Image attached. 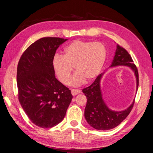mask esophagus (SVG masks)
I'll use <instances>...</instances> for the list:
<instances>
[{
    "label": "esophagus",
    "mask_w": 153,
    "mask_h": 153,
    "mask_svg": "<svg viewBox=\"0 0 153 153\" xmlns=\"http://www.w3.org/2000/svg\"><path fill=\"white\" fill-rule=\"evenodd\" d=\"M71 94H72L73 96H75V95L80 94L81 91L79 90V89H71Z\"/></svg>",
    "instance_id": "1"
}]
</instances>
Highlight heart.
<instances>
[{
  "label": "heart",
  "mask_w": 153,
  "mask_h": 153,
  "mask_svg": "<svg viewBox=\"0 0 153 153\" xmlns=\"http://www.w3.org/2000/svg\"><path fill=\"white\" fill-rule=\"evenodd\" d=\"M107 58V50L101 42L75 40L65 48L63 56L53 58V70L63 84H68L74 67L76 72L70 84L77 86L94 80L101 73Z\"/></svg>",
  "instance_id": "obj_1"
}]
</instances>
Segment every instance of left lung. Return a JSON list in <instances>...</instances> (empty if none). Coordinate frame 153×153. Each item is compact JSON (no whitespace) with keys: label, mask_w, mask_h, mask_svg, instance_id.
<instances>
[{"label":"left lung","mask_w":153,"mask_h":153,"mask_svg":"<svg viewBox=\"0 0 153 153\" xmlns=\"http://www.w3.org/2000/svg\"><path fill=\"white\" fill-rule=\"evenodd\" d=\"M127 66L132 70L136 78V89L139 86L138 70L133 64V61L126 50L117 44L115 56L109 68ZM104 73L101 74L88 88L83 89V93L87 97V104L84 116L88 123L97 130H109L116 127L126 119L133 109L134 100L126 109L114 111L111 109L103 100L101 89V80Z\"/></svg>","instance_id":"left-lung-1"}]
</instances>
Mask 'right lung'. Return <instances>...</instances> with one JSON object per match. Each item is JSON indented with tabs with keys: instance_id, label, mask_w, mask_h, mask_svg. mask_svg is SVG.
I'll return each mask as SVG.
<instances>
[{
	"instance_id": "right-lung-1",
	"label": "right lung",
	"mask_w": 153,
	"mask_h": 153,
	"mask_svg": "<svg viewBox=\"0 0 153 153\" xmlns=\"http://www.w3.org/2000/svg\"><path fill=\"white\" fill-rule=\"evenodd\" d=\"M67 40L39 39L25 50L18 64L20 103L33 123L42 128L59 123L73 98L70 89L56 78L52 65L56 50Z\"/></svg>"
}]
</instances>
